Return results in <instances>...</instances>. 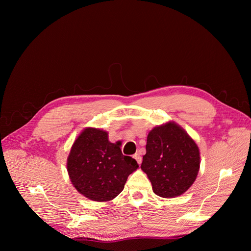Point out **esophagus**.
<instances>
[{
    "mask_svg": "<svg viewBox=\"0 0 251 251\" xmlns=\"http://www.w3.org/2000/svg\"><path fill=\"white\" fill-rule=\"evenodd\" d=\"M134 158L136 159V161H137L139 164L141 163V161H142V157L140 156V154H139V153H136V154L134 155Z\"/></svg>",
    "mask_w": 251,
    "mask_h": 251,
    "instance_id": "esophagus-1",
    "label": "esophagus"
}]
</instances>
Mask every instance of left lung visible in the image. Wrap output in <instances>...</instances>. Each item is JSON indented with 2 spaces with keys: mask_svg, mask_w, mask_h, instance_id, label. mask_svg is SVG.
<instances>
[{
  "mask_svg": "<svg viewBox=\"0 0 251 251\" xmlns=\"http://www.w3.org/2000/svg\"><path fill=\"white\" fill-rule=\"evenodd\" d=\"M141 170L148 175L153 192L175 198L193 185L200 169V151L183 128L170 121L151 130Z\"/></svg>",
  "mask_w": 251,
  "mask_h": 251,
  "instance_id": "8db88e82",
  "label": "left lung"
}]
</instances>
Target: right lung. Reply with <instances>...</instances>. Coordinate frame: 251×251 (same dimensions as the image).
<instances>
[{"label": "right lung", "instance_id": "right-lung-1", "mask_svg": "<svg viewBox=\"0 0 251 251\" xmlns=\"http://www.w3.org/2000/svg\"><path fill=\"white\" fill-rule=\"evenodd\" d=\"M120 144L109 141L108 132L87 127L74 141L67 159V170L77 192L86 198L105 202L124 191L137 161L121 153Z\"/></svg>", "mask_w": 251, "mask_h": 251}]
</instances>
